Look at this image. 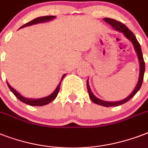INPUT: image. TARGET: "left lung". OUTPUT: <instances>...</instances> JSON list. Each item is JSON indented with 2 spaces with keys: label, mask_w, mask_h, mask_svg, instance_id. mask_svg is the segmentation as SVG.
<instances>
[{
  "label": "left lung",
  "mask_w": 148,
  "mask_h": 148,
  "mask_svg": "<svg viewBox=\"0 0 148 148\" xmlns=\"http://www.w3.org/2000/svg\"><path fill=\"white\" fill-rule=\"evenodd\" d=\"M103 20H104V21H106L107 23H108V24H110L116 31L122 32L127 38H128L129 40L133 43L134 47V49H135L136 52L138 53V59H139V62H140V75H139V80H138V84L136 86V88H134V91L132 92V94H131V95H129L127 98L124 99V100H122V101H117V102H108V101H102V100H100V99H98L97 97H95V95H94V94L91 92V90H90V87H89L88 81H87V88H88V94H89V97H90V100H91L94 103H97L98 105L103 106V107H114V106L121 105L123 103H126V102H127L128 101H130V100L137 94V92H138V90H140V87L142 85L143 80H144L145 64V60H144V58H143L142 51H141V48H140V44H139V42L138 41V40H137L136 37L134 36V34L133 32H132L131 30H129V28L126 26V25H124V24H122L121 22L118 21L111 19V18H104Z\"/></svg>",
  "instance_id": "obj_1"
}]
</instances>
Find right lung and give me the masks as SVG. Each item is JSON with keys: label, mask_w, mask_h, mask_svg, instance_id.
I'll return each instance as SVG.
<instances>
[{"label": "right lung", "mask_w": 148, "mask_h": 148, "mask_svg": "<svg viewBox=\"0 0 148 148\" xmlns=\"http://www.w3.org/2000/svg\"><path fill=\"white\" fill-rule=\"evenodd\" d=\"M53 18H55V16H43V17H37L35 19L32 20L31 21L28 22V23H27V24H24L23 26L21 27H27L30 26V25H32V24H39V23H43V22H46L48 21H51V20L53 19ZM64 75H63L62 77H61V80H60V82L59 83L58 86L57 87V88L55 89V90L53 91L51 95L49 96H47L46 97H44V98H40V99H29V98H25L23 96L20 95L19 93L16 91V90L14 89V88L11 87V86L8 83V88H10V90L12 91V93L14 95L16 96L17 98H18L21 101H22L23 103H27V104H29V105L31 106H44L45 104H47V103H51V101H53L54 99L56 98V97L58 96V94L59 92V90H60V83H61V81L63 80V78L64 77Z\"/></svg>", "instance_id": "right-lung-1"}]
</instances>
